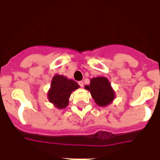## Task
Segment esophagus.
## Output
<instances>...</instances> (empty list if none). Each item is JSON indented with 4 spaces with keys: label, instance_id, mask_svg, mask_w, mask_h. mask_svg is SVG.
Here are the masks:
<instances>
[{
    "label": "esophagus",
    "instance_id": "34e87169",
    "mask_svg": "<svg viewBox=\"0 0 160 160\" xmlns=\"http://www.w3.org/2000/svg\"><path fill=\"white\" fill-rule=\"evenodd\" d=\"M78 84L80 85V87H83V81H79Z\"/></svg>",
    "mask_w": 160,
    "mask_h": 160
}]
</instances>
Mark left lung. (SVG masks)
<instances>
[{
	"label": "left lung",
	"instance_id": "8db88e82",
	"mask_svg": "<svg viewBox=\"0 0 160 160\" xmlns=\"http://www.w3.org/2000/svg\"><path fill=\"white\" fill-rule=\"evenodd\" d=\"M85 88L91 92L94 102L99 106H105L112 102L115 98V92L109 81L105 77H96L91 80L89 86Z\"/></svg>",
	"mask_w": 160,
	"mask_h": 160
}]
</instances>
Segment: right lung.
<instances>
[{
  "instance_id": "obj_1",
  "label": "right lung",
  "mask_w": 160,
  "mask_h": 160,
  "mask_svg": "<svg viewBox=\"0 0 160 160\" xmlns=\"http://www.w3.org/2000/svg\"><path fill=\"white\" fill-rule=\"evenodd\" d=\"M79 88L78 83L64 76L55 75L48 91V99L57 108H64L69 103L71 93Z\"/></svg>"
}]
</instances>
